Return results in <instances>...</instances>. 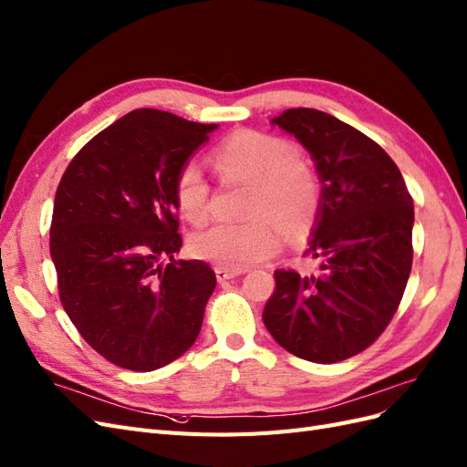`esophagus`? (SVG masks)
I'll use <instances>...</instances> for the list:
<instances>
[{
    "mask_svg": "<svg viewBox=\"0 0 467 467\" xmlns=\"http://www.w3.org/2000/svg\"><path fill=\"white\" fill-rule=\"evenodd\" d=\"M215 274H217L219 284H224V282H229V279H234L236 275H241L243 272H241V270H226V268H215Z\"/></svg>",
    "mask_w": 467,
    "mask_h": 467,
    "instance_id": "1",
    "label": "esophagus"
}]
</instances>
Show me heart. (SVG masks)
Segmentation results:
<instances>
[{"mask_svg":"<svg viewBox=\"0 0 467 467\" xmlns=\"http://www.w3.org/2000/svg\"><path fill=\"white\" fill-rule=\"evenodd\" d=\"M213 164L223 180L250 183L246 217L254 219L243 224H215L193 234L190 246L197 258L226 270H246L268 260L282 246L284 233L272 217L297 231L315 215V170L284 139L260 130H238L217 146ZM171 192L182 219L192 224L207 219L209 185L199 164L192 160L182 164Z\"/></svg>","mask_w":467,"mask_h":467,"instance_id":"b5f03b06","label":"heart"}]
</instances>
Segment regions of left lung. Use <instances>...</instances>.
Here are the masks:
<instances>
[{
  "label": "left lung",
  "mask_w": 467,
  "mask_h": 467,
  "mask_svg": "<svg viewBox=\"0 0 467 467\" xmlns=\"http://www.w3.org/2000/svg\"><path fill=\"white\" fill-rule=\"evenodd\" d=\"M272 123L307 149L321 176V202L307 254L318 274L275 270L262 313L293 356L335 364L364 352L388 328L412 265V197L378 142L328 113L297 108Z\"/></svg>",
  "instance_id": "obj_1"
}]
</instances>
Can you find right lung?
<instances>
[{"mask_svg":"<svg viewBox=\"0 0 467 467\" xmlns=\"http://www.w3.org/2000/svg\"><path fill=\"white\" fill-rule=\"evenodd\" d=\"M215 129L135 109L93 137L58 183L50 256L60 303L82 338L119 368H162L202 330L217 277L202 260H174L182 234L171 190Z\"/></svg>","mask_w":467,"mask_h":467,"instance_id":"obj_1","label":"right lung"}]
</instances>
